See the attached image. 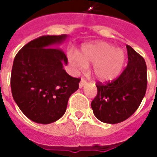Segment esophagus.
Returning a JSON list of instances; mask_svg holds the SVG:
<instances>
[{
    "label": "esophagus",
    "mask_w": 157,
    "mask_h": 157,
    "mask_svg": "<svg viewBox=\"0 0 157 157\" xmlns=\"http://www.w3.org/2000/svg\"><path fill=\"white\" fill-rule=\"evenodd\" d=\"M86 84V81L85 80L84 78H81V82H80V84H79V86H80V88H82Z\"/></svg>",
    "instance_id": "1"
}]
</instances>
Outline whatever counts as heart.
<instances>
[{
	"mask_svg": "<svg viewBox=\"0 0 157 157\" xmlns=\"http://www.w3.org/2000/svg\"><path fill=\"white\" fill-rule=\"evenodd\" d=\"M74 66L86 68L94 64V76L101 82H110L121 74L125 65L126 56L121 49L104 41L85 45L79 54L70 55Z\"/></svg>",
	"mask_w": 157,
	"mask_h": 157,
	"instance_id": "obj_1",
	"label": "heart"
}]
</instances>
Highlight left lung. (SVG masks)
Segmentation results:
<instances>
[{
    "mask_svg": "<svg viewBox=\"0 0 157 157\" xmlns=\"http://www.w3.org/2000/svg\"><path fill=\"white\" fill-rule=\"evenodd\" d=\"M128 63L117 79L102 84L97 82L98 93L91 107L99 121L117 124L134 114L145 96L147 85V65L143 57L126 45Z\"/></svg>",
    "mask_w": 157,
    "mask_h": 157,
    "instance_id": "left-lung-1",
    "label": "left lung"
}]
</instances>
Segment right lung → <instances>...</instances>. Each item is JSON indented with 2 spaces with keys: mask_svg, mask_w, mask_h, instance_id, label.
Listing matches in <instances>:
<instances>
[{
  "mask_svg": "<svg viewBox=\"0 0 157 157\" xmlns=\"http://www.w3.org/2000/svg\"><path fill=\"white\" fill-rule=\"evenodd\" d=\"M67 35L42 36L25 45L16 54L11 71L13 100L31 121L50 124L66 112L70 96L78 90L80 78L63 69L67 59L53 46L66 40Z\"/></svg>",
  "mask_w": 157,
  "mask_h": 157,
  "instance_id": "add662e5",
  "label": "right lung"
}]
</instances>
